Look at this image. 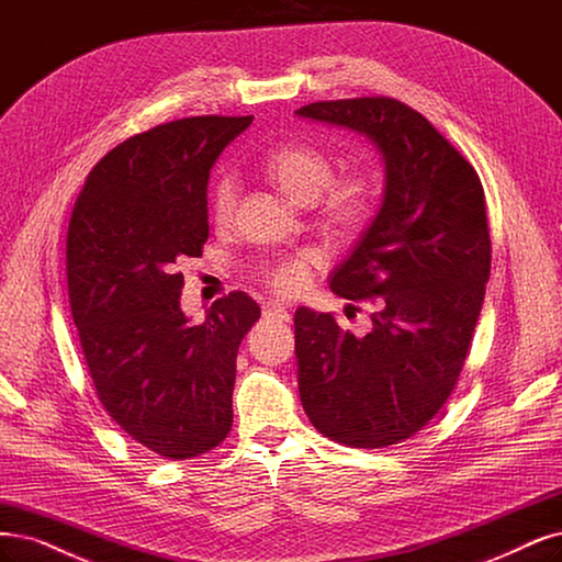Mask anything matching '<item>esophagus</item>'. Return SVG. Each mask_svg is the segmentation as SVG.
Instances as JSON below:
<instances>
[{
	"mask_svg": "<svg viewBox=\"0 0 562 562\" xmlns=\"http://www.w3.org/2000/svg\"><path fill=\"white\" fill-rule=\"evenodd\" d=\"M262 316L269 318V321H290L288 308L283 304H279V302H267L262 306Z\"/></svg>",
	"mask_w": 562,
	"mask_h": 562,
	"instance_id": "1",
	"label": "esophagus"
}]
</instances>
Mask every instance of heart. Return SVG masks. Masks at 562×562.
<instances>
[{
    "instance_id": "obj_1",
    "label": "heart",
    "mask_w": 562,
    "mask_h": 562,
    "mask_svg": "<svg viewBox=\"0 0 562 562\" xmlns=\"http://www.w3.org/2000/svg\"><path fill=\"white\" fill-rule=\"evenodd\" d=\"M265 169L285 198L297 204L316 202L323 190L325 216L335 225L353 227L372 216L376 204L374 186L362 177H344L333 181L335 165L330 156L308 144H285L274 148L265 160ZM239 200V183L232 171H221L211 188V214L216 223H229ZM323 269L318 250H300L262 267V279L281 297H297L312 285L314 274Z\"/></svg>"
}]
</instances>
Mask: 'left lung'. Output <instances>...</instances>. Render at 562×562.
<instances>
[{
    "instance_id": "1",
    "label": "left lung",
    "mask_w": 562,
    "mask_h": 562,
    "mask_svg": "<svg viewBox=\"0 0 562 562\" xmlns=\"http://www.w3.org/2000/svg\"><path fill=\"white\" fill-rule=\"evenodd\" d=\"M300 119L353 130L381 153L374 221L330 277L344 300H374L372 330H341L300 306V400L325 437L381 449L416 435L449 400L491 277L486 198L474 167L391 97L314 102Z\"/></svg>"
}]
</instances>
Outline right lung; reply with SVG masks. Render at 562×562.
I'll return each instance as SVG.
<instances>
[{
  "instance_id": "1",
  "label": "right lung",
  "mask_w": 562,
  "mask_h": 562,
  "mask_svg": "<svg viewBox=\"0 0 562 562\" xmlns=\"http://www.w3.org/2000/svg\"><path fill=\"white\" fill-rule=\"evenodd\" d=\"M250 123L195 115L134 134L92 167L71 211L69 304L97 397L134 441L169 460L227 437L237 351L260 318L237 290L192 323L179 272L209 239V171Z\"/></svg>"
}]
</instances>
